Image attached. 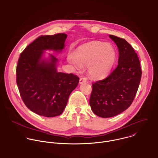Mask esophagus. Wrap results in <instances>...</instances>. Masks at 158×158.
Here are the masks:
<instances>
[{"mask_svg": "<svg viewBox=\"0 0 158 158\" xmlns=\"http://www.w3.org/2000/svg\"><path fill=\"white\" fill-rule=\"evenodd\" d=\"M87 82V80L85 77H81L79 79V84H82L83 83H85Z\"/></svg>", "mask_w": 158, "mask_h": 158, "instance_id": "esophagus-1", "label": "esophagus"}]
</instances>
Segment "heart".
I'll return each mask as SVG.
<instances>
[{
  "mask_svg": "<svg viewBox=\"0 0 158 158\" xmlns=\"http://www.w3.org/2000/svg\"><path fill=\"white\" fill-rule=\"evenodd\" d=\"M116 60L117 52L111 44L96 41L81 44L68 58V62L77 69L88 66L90 77L95 80L109 76Z\"/></svg>",
  "mask_w": 158,
  "mask_h": 158,
  "instance_id": "1",
  "label": "heart"
}]
</instances>
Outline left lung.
<instances>
[{
    "label": "left lung",
    "mask_w": 158,
    "mask_h": 158,
    "mask_svg": "<svg viewBox=\"0 0 158 158\" xmlns=\"http://www.w3.org/2000/svg\"><path fill=\"white\" fill-rule=\"evenodd\" d=\"M109 37L118 47V66L106 79L92 84L89 100L92 112L102 118L116 116L130 106L141 77L139 60L131 44L114 35Z\"/></svg>",
    "instance_id": "1"
}]
</instances>
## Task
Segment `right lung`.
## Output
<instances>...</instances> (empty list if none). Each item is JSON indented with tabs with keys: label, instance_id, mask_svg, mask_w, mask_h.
<instances>
[{
	"label": "right lung",
	"instance_id": "add662e5",
	"mask_svg": "<svg viewBox=\"0 0 158 158\" xmlns=\"http://www.w3.org/2000/svg\"><path fill=\"white\" fill-rule=\"evenodd\" d=\"M67 35L41 36L22 52L17 66V84L25 106L33 112L46 117L60 115L79 78L57 70L58 60L46 51L61 53Z\"/></svg>",
	"mask_w": 158,
	"mask_h": 158
}]
</instances>
